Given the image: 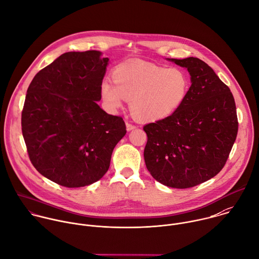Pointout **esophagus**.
Returning <instances> with one entry per match:
<instances>
[{"label": "esophagus", "mask_w": 259, "mask_h": 259, "mask_svg": "<svg viewBox=\"0 0 259 259\" xmlns=\"http://www.w3.org/2000/svg\"><path fill=\"white\" fill-rule=\"evenodd\" d=\"M125 125H126V130H127V131H132V130H135V128L137 127V125L131 123L130 121H126V122H125Z\"/></svg>", "instance_id": "esophagus-1"}]
</instances>
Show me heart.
Returning a JSON list of instances; mask_svg holds the SVG:
<instances>
[{
    "instance_id": "b5f03b06",
    "label": "heart",
    "mask_w": 259,
    "mask_h": 259,
    "mask_svg": "<svg viewBox=\"0 0 259 259\" xmlns=\"http://www.w3.org/2000/svg\"><path fill=\"white\" fill-rule=\"evenodd\" d=\"M113 83H102L101 94L111 109L131 99L134 114L144 120H160L172 115L184 103L190 80L179 68L166 69L149 64H122L112 72Z\"/></svg>"
}]
</instances>
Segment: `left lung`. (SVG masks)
Masks as SVG:
<instances>
[{
	"instance_id": "8db88e82",
	"label": "left lung",
	"mask_w": 259,
	"mask_h": 259,
	"mask_svg": "<svg viewBox=\"0 0 259 259\" xmlns=\"http://www.w3.org/2000/svg\"><path fill=\"white\" fill-rule=\"evenodd\" d=\"M186 68L191 86L172 115L144 126L147 169L160 183L189 188L225 166L238 133L235 100L229 87L197 58L169 59Z\"/></svg>"
}]
</instances>
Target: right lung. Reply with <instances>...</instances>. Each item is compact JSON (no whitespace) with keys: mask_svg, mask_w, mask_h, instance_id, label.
Wrapping results in <instances>:
<instances>
[{"mask_svg":"<svg viewBox=\"0 0 259 259\" xmlns=\"http://www.w3.org/2000/svg\"><path fill=\"white\" fill-rule=\"evenodd\" d=\"M100 57L97 51L62 55L35 75L25 97L21 126L29 159L41 175L65 187L102 178L126 133L122 117L96 102L109 61Z\"/></svg>","mask_w":259,"mask_h":259,"instance_id":"add662e5","label":"right lung"}]
</instances>
